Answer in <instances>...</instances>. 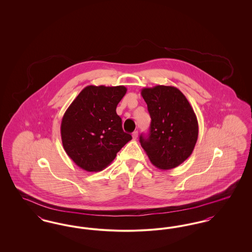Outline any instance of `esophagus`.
Masks as SVG:
<instances>
[{"mask_svg":"<svg viewBox=\"0 0 252 252\" xmlns=\"http://www.w3.org/2000/svg\"><path fill=\"white\" fill-rule=\"evenodd\" d=\"M132 138L133 140H136L138 138V131H134L132 133Z\"/></svg>","mask_w":252,"mask_h":252,"instance_id":"esophagus-1","label":"esophagus"}]
</instances>
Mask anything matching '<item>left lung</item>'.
<instances>
[{
	"label": "left lung",
	"instance_id": "1",
	"mask_svg": "<svg viewBox=\"0 0 252 252\" xmlns=\"http://www.w3.org/2000/svg\"><path fill=\"white\" fill-rule=\"evenodd\" d=\"M141 94L151 117L148 138L140 143L153 165L169 170L180 165L193 151L198 123L189 101L173 86L144 88Z\"/></svg>",
	"mask_w": 252,
	"mask_h": 252
}]
</instances>
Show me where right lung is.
<instances>
[{
    "label": "right lung",
    "instance_id": "right-lung-1",
    "mask_svg": "<svg viewBox=\"0 0 252 252\" xmlns=\"http://www.w3.org/2000/svg\"><path fill=\"white\" fill-rule=\"evenodd\" d=\"M126 91L125 86H87L65 111L60 126L62 144L72 161L85 171L107 167L131 140L116 113Z\"/></svg>",
    "mask_w": 252,
    "mask_h": 252
}]
</instances>
